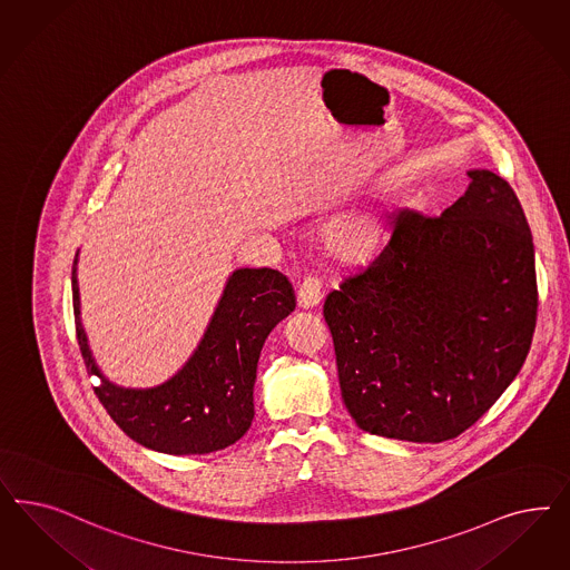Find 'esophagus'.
<instances>
[{
	"label": "esophagus",
	"mask_w": 570,
	"mask_h": 570,
	"mask_svg": "<svg viewBox=\"0 0 570 570\" xmlns=\"http://www.w3.org/2000/svg\"><path fill=\"white\" fill-rule=\"evenodd\" d=\"M323 285H321V278L316 275L304 276V281L299 283V287H297V304L302 306V308H313L316 306L318 302H321V297H323Z\"/></svg>",
	"instance_id": "1"
}]
</instances>
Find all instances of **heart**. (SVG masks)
Wrapping results in <instances>:
<instances>
[{
    "label": "heart",
    "mask_w": 570,
    "mask_h": 570,
    "mask_svg": "<svg viewBox=\"0 0 570 570\" xmlns=\"http://www.w3.org/2000/svg\"><path fill=\"white\" fill-rule=\"evenodd\" d=\"M386 207L368 205L340 216L325 228V243L333 254L365 256L386 237Z\"/></svg>",
    "instance_id": "b5f03b06"
}]
</instances>
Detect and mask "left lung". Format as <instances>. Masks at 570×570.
I'll return each instance as SVG.
<instances>
[{
    "label": "left lung",
    "instance_id": "1",
    "mask_svg": "<svg viewBox=\"0 0 570 570\" xmlns=\"http://www.w3.org/2000/svg\"><path fill=\"white\" fill-rule=\"evenodd\" d=\"M468 176L441 216L394 212L384 249L325 299L342 399L368 434L460 436L531 350L539 294L524 209L493 171Z\"/></svg>",
    "mask_w": 570,
    "mask_h": 570
}]
</instances>
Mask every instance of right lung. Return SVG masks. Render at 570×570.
<instances>
[{
    "label": "right lung",
    "mask_w": 570,
    "mask_h": 570,
    "mask_svg": "<svg viewBox=\"0 0 570 570\" xmlns=\"http://www.w3.org/2000/svg\"><path fill=\"white\" fill-rule=\"evenodd\" d=\"M75 335L88 373L100 377L94 394L131 441L169 455L214 453L239 441L254 420L257 358L276 323L294 313L289 278L273 268L233 273L202 344L164 386L126 390L102 380L79 321L75 281Z\"/></svg>",
    "instance_id": "add662e5"
}]
</instances>
